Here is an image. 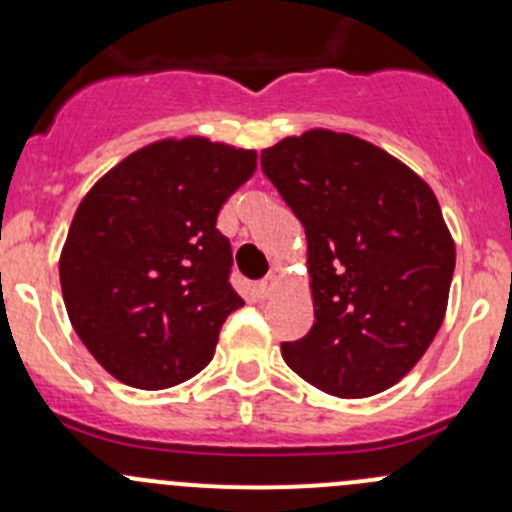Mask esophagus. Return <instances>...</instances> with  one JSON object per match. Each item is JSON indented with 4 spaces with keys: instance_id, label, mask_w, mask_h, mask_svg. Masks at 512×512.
<instances>
[{
    "instance_id": "obj_1",
    "label": "esophagus",
    "mask_w": 512,
    "mask_h": 512,
    "mask_svg": "<svg viewBox=\"0 0 512 512\" xmlns=\"http://www.w3.org/2000/svg\"><path fill=\"white\" fill-rule=\"evenodd\" d=\"M277 289V277L275 275H267L265 280L257 282V294H260V299H267L272 297V292Z\"/></svg>"
}]
</instances>
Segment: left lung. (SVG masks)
<instances>
[{"mask_svg": "<svg viewBox=\"0 0 512 512\" xmlns=\"http://www.w3.org/2000/svg\"><path fill=\"white\" fill-rule=\"evenodd\" d=\"M307 232L314 324L287 366L339 399L404 379L441 329L456 247L433 190L381 148L307 131L260 156Z\"/></svg>", "mask_w": 512, "mask_h": 512, "instance_id": "left-lung-1", "label": "left lung"}]
</instances>
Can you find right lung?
Listing matches in <instances>:
<instances>
[{"label": "right lung", "mask_w": 512, "mask_h": 512, "mask_svg": "<svg viewBox=\"0 0 512 512\" xmlns=\"http://www.w3.org/2000/svg\"><path fill=\"white\" fill-rule=\"evenodd\" d=\"M255 163V151L168 138L121 160L81 200L61 292L79 339L118 381L168 389L210 364L220 327L245 304L215 223Z\"/></svg>", "instance_id": "add662e5"}]
</instances>
